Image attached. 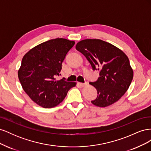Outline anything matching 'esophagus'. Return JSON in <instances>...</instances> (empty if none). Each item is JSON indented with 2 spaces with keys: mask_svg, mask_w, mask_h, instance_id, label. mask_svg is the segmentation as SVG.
Wrapping results in <instances>:
<instances>
[{
  "mask_svg": "<svg viewBox=\"0 0 151 151\" xmlns=\"http://www.w3.org/2000/svg\"><path fill=\"white\" fill-rule=\"evenodd\" d=\"M88 85V83H78V86H79L80 87H81V88H83V87L86 86Z\"/></svg>",
  "mask_w": 151,
  "mask_h": 151,
  "instance_id": "34e87169",
  "label": "esophagus"
}]
</instances>
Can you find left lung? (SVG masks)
Returning <instances> with one entry per match:
<instances>
[{"label":"left lung","mask_w":151,"mask_h":151,"mask_svg":"<svg viewBox=\"0 0 151 151\" xmlns=\"http://www.w3.org/2000/svg\"><path fill=\"white\" fill-rule=\"evenodd\" d=\"M76 48L88 59L94 70L99 71L98 80L89 83L98 92L97 98L91 103L104 108L118 101L129 89L134 77L127 55L113 45L99 39L81 40Z\"/></svg>","instance_id":"8db88e82"}]
</instances>
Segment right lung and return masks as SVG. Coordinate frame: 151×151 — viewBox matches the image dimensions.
<instances>
[{
  "instance_id": "obj_1",
  "label": "right lung",
  "mask_w": 151,
  "mask_h": 151,
  "mask_svg": "<svg viewBox=\"0 0 151 151\" xmlns=\"http://www.w3.org/2000/svg\"><path fill=\"white\" fill-rule=\"evenodd\" d=\"M74 41L56 38L41 43L27 52L18 70L22 89L33 101L45 108L57 106L64 99L75 82L57 80L67 52Z\"/></svg>"
}]
</instances>
